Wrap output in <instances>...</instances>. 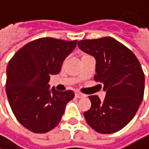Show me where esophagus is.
Wrapping results in <instances>:
<instances>
[{
    "label": "esophagus",
    "instance_id": "esophagus-1",
    "mask_svg": "<svg viewBox=\"0 0 149 149\" xmlns=\"http://www.w3.org/2000/svg\"><path fill=\"white\" fill-rule=\"evenodd\" d=\"M75 97L78 98V99H82V98H85L86 95L81 93H79V92H75Z\"/></svg>",
    "mask_w": 149,
    "mask_h": 149
}]
</instances>
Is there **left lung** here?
<instances>
[{"label": "left lung", "instance_id": "8db88e82", "mask_svg": "<svg viewBox=\"0 0 149 149\" xmlns=\"http://www.w3.org/2000/svg\"><path fill=\"white\" fill-rule=\"evenodd\" d=\"M79 48L96 60L94 79L106 92L103 101L89 96L91 108L84 113L87 124L100 134H113L127 126L143 100L145 76L135 55L113 37L82 40Z\"/></svg>", "mask_w": 149, "mask_h": 149}]
</instances>
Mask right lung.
Instances as JSON below:
<instances>
[{"mask_svg": "<svg viewBox=\"0 0 149 149\" xmlns=\"http://www.w3.org/2000/svg\"><path fill=\"white\" fill-rule=\"evenodd\" d=\"M77 42L39 38L25 44L8 62L7 97L17 120L31 132L43 134L56 127L75 96L72 91L50 90L48 83L60 72Z\"/></svg>", "mask_w": 149, "mask_h": 149, "instance_id": "obj_1", "label": "right lung"}]
</instances>
